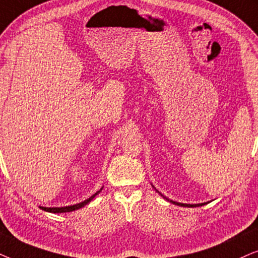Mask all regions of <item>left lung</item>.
<instances>
[{
  "label": "left lung",
  "instance_id": "8db88e82",
  "mask_svg": "<svg viewBox=\"0 0 258 258\" xmlns=\"http://www.w3.org/2000/svg\"><path fill=\"white\" fill-rule=\"evenodd\" d=\"M167 201H169V199H167ZM170 202L173 204L181 205V207H188V208H196V207H201V205H204V204H181V203H177V202H173V201H170Z\"/></svg>",
  "mask_w": 258,
  "mask_h": 258
}]
</instances>
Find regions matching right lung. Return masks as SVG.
Returning a JSON list of instances; mask_svg holds the SVG:
<instances>
[{
    "label": "right lung",
    "instance_id": "obj_1",
    "mask_svg": "<svg viewBox=\"0 0 258 258\" xmlns=\"http://www.w3.org/2000/svg\"><path fill=\"white\" fill-rule=\"evenodd\" d=\"M99 192L98 191L97 194H94L92 197H89L88 199H86V201L82 202V203H79V204H75V205H71V207H63V208H43V207H40V209H42L44 211H48V212H53V214H61V212H71V211H74V210H78V209H80L82 207H85L86 204H88L89 202L93 199L95 196H97Z\"/></svg>",
    "mask_w": 258,
    "mask_h": 258
}]
</instances>
